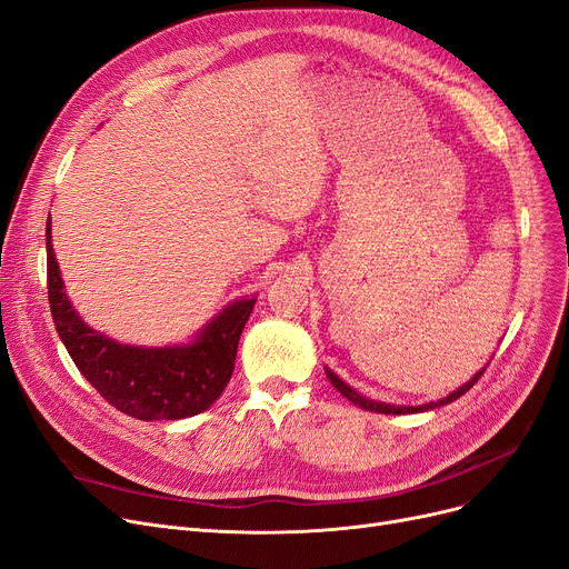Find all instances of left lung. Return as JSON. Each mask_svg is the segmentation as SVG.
<instances>
[{"mask_svg":"<svg viewBox=\"0 0 569 569\" xmlns=\"http://www.w3.org/2000/svg\"><path fill=\"white\" fill-rule=\"evenodd\" d=\"M486 372V367L481 369V372H477L472 379H469L462 388H458V390H453L451 395H447V398L443 400H437V402H428V405H421V407H395V405H386V402H375V400H367V398H362L360 392H356L349 383H343L332 369H326V375H328V379L332 381V386L343 395L346 400H351L353 405H358V407H362V409H367V411H375V413H416V411H428V409H437V407H443V405H449V402H453V400H458L460 395H465L469 388H472L479 379H481V375Z\"/></svg>","mask_w":569,"mask_h":569,"instance_id":"1","label":"left lung"}]
</instances>
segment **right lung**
Instances as JSON below:
<instances>
[{
  "label": "right lung",
  "instance_id": "add662e5",
  "mask_svg": "<svg viewBox=\"0 0 569 569\" xmlns=\"http://www.w3.org/2000/svg\"><path fill=\"white\" fill-rule=\"evenodd\" d=\"M51 239L48 216V305L62 343L92 388L111 407L139 421H179L209 409L234 372L239 337L256 300H239L220 311L188 346L141 349L118 343L88 328L73 311Z\"/></svg>",
  "mask_w": 569,
  "mask_h": 569
}]
</instances>
